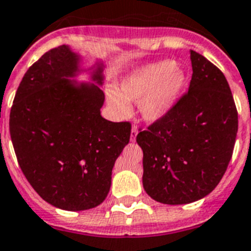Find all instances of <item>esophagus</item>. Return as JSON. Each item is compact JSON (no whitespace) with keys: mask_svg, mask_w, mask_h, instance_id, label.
I'll return each instance as SVG.
<instances>
[{"mask_svg":"<svg viewBox=\"0 0 251 251\" xmlns=\"http://www.w3.org/2000/svg\"><path fill=\"white\" fill-rule=\"evenodd\" d=\"M138 134H139L138 128L132 127L131 128V134H130V140H131V141L136 140V136H138Z\"/></svg>","mask_w":251,"mask_h":251,"instance_id":"esophagus-1","label":"esophagus"}]
</instances>
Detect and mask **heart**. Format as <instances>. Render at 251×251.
<instances>
[{
    "label": "heart",
    "instance_id": "obj_1",
    "mask_svg": "<svg viewBox=\"0 0 251 251\" xmlns=\"http://www.w3.org/2000/svg\"><path fill=\"white\" fill-rule=\"evenodd\" d=\"M187 77L173 60L150 63L132 72L119 83L117 92L107 91L106 99L119 117L131 112L130 102H139V112L147 124H156L177 104Z\"/></svg>",
    "mask_w": 251,
    "mask_h": 251
}]
</instances>
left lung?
<instances>
[{"mask_svg":"<svg viewBox=\"0 0 251 251\" xmlns=\"http://www.w3.org/2000/svg\"><path fill=\"white\" fill-rule=\"evenodd\" d=\"M188 93L167 117L136 136L143 149V186L164 204H187L210 195L225 174L237 134V111L225 75L189 50Z\"/></svg>","mask_w":251,"mask_h":251,"instance_id":"obj_1","label":"left lung"}]
</instances>
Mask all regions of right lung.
<instances>
[{
    "instance_id": "add662e5",
    "label": "right lung",
    "mask_w": 251,
    "mask_h": 251,
    "mask_svg": "<svg viewBox=\"0 0 251 251\" xmlns=\"http://www.w3.org/2000/svg\"><path fill=\"white\" fill-rule=\"evenodd\" d=\"M104 63L83 67L69 45L49 50L26 72L10 112V134L26 179L44 201L84 211L107 197L112 168L131 125L101 116ZM87 74L89 82L76 77Z\"/></svg>"
}]
</instances>
